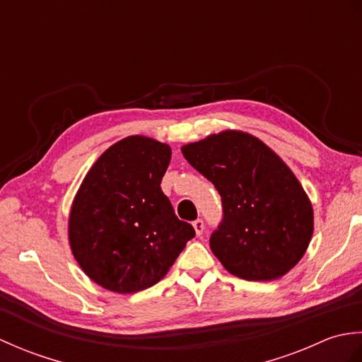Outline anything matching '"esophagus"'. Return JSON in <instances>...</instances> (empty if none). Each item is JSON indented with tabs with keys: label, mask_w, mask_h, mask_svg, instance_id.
I'll use <instances>...</instances> for the list:
<instances>
[{
	"label": "esophagus",
	"mask_w": 362,
	"mask_h": 362,
	"mask_svg": "<svg viewBox=\"0 0 362 362\" xmlns=\"http://www.w3.org/2000/svg\"><path fill=\"white\" fill-rule=\"evenodd\" d=\"M193 227H194V230H196V235H197V236H201V235L204 233V221H202V219H196V221L193 222Z\"/></svg>",
	"instance_id": "1"
}]
</instances>
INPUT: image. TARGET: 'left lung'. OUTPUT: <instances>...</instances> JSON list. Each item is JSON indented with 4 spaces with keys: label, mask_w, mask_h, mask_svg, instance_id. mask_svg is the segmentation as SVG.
Listing matches in <instances>:
<instances>
[{
    "label": "left lung",
    "mask_w": 362,
    "mask_h": 362,
    "mask_svg": "<svg viewBox=\"0 0 362 362\" xmlns=\"http://www.w3.org/2000/svg\"><path fill=\"white\" fill-rule=\"evenodd\" d=\"M182 152L221 196L222 221L210 247L230 274L275 280L298 263L313 236V206L272 149L249 134L226 130Z\"/></svg>",
    "instance_id": "obj_1"
}]
</instances>
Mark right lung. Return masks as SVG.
I'll use <instances>...</instances> for the list:
<instances>
[{"label": "right lung", "mask_w": 362, "mask_h": 362, "mask_svg": "<svg viewBox=\"0 0 362 362\" xmlns=\"http://www.w3.org/2000/svg\"><path fill=\"white\" fill-rule=\"evenodd\" d=\"M168 144L127 136L91 166L68 224L73 255L103 288L132 294L158 283L196 232L160 188Z\"/></svg>", "instance_id": "1"}]
</instances>
